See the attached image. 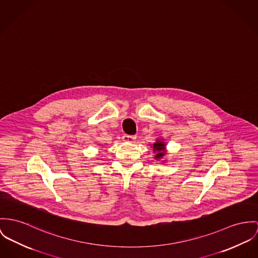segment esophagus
<instances>
[{
	"instance_id": "34e87169",
	"label": "esophagus",
	"mask_w": 258,
	"mask_h": 258,
	"mask_svg": "<svg viewBox=\"0 0 258 258\" xmlns=\"http://www.w3.org/2000/svg\"><path fill=\"white\" fill-rule=\"evenodd\" d=\"M137 139V137H134V136H123L122 137V141L124 142H128V143H133L135 140Z\"/></svg>"
}]
</instances>
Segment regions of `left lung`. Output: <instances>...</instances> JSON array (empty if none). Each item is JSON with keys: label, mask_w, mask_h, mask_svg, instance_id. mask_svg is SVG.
<instances>
[{"label": "left lung", "mask_w": 258, "mask_h": 258, "mask_svg": "<svg viewBox=\"0 0 258 258\" xmlns=\"http://www.w3.org/2000/svg\"><path fill=\"white\" fill-rule=\"evenodd\" d=\"M152 148H153V152L155 153L154 158L156 159V160H160V159L163 158L167 154L166 143H165V141H164L163 139H156V142H154L152 144Z\"/></svg>", "instance_id": "8db88e82"}]
</instances>
